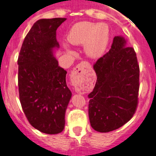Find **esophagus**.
<instances>
[{
	"label": "esophagus",
	"mask_w": 156,
	"mask_h": 156,
	"mask_svg": "<svg viewBox=\"0 0 156 156\" xmlns=\"http://www.w3.org/2000/svg\"><path fill=\"white\" fill-rule=\"evenodd\" d=\"M87 62H81L80 64H78L75 69L72 71V74H75V75H77V74H82L83 72V67H84V64H85Z\"/></svg>",
	"instance_id": "esophagus-1"
}]
</instances>
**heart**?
<instances>
[{
    "instance_id": "obj_1",
    "label": "heart",
    "mask_w": 156,
    "mask_h": 156,
    "mask_svg": "<svg viewBox=\"0 0 156 156\" xmlns=\"http://www.w3.org/2000/svg\"><path fill=\"white\" fill-rule=\"evenodd\" d=\"M108 40L109 28L106 24L87 21L75 24L68 35V40L71 44L84 45V52L90 58H98L104 53ZM68 50L72 52L70 49Z\"/></svg>"
}]
</instances>
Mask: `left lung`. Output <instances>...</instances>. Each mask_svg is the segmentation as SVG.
<instances>
[{
  "label": "left lung",
  "mask_w": 156,
  "mask_h": 156,
  "mask_svg": "<svg viewBox=\"0 0 156 156\" xmlns=\"http://www.w3.org/2000/svg\"><path fill=\"white\" fill-rule=\"evenodd\" d=\"M97 81L88 94V115L94 130L107 133L133 117L138 104L140 67L134 49L115 36L110 49L94 65Z\"/></svg>",
  "instance_id": "8db88e82"
}]
</instances>
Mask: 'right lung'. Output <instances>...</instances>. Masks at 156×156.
I'll return each instance as SVG.
<instances>
[{"mask_svg": "<svg viewBox=\"0 0 156 156\" xmlns=\"http://www.w3.org/2000/svg\"><path fill=\"white\" fill-rule=\"evenodd\" d=\"M66 18L41 19L26 36L18 57V87L23 110L30 124L42 133L57 134L65 127L72 98L67 72L58 66L56 30Z\"/></svg>", "mask_w": 156, "mask_h": 156, "instance_id": "right-lung-1", "label": "right lung"}]
</instances>
